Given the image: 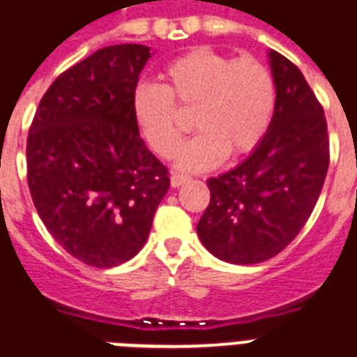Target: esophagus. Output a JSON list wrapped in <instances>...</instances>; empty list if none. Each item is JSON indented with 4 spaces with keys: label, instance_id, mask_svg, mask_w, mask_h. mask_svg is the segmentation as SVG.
Returning a JSON list of instances; mask_svg holds the SVG:
<instances>
[{
    "label": "esophagus",
    "instance_id": "34e87169",
    "mask_svg": "<svg viewBox=\"0 0 357 357\" xmlns=\"http://www.w3.org/2000/svg\"><path fill=\"white\" fill-rule=\"evenodd\" d=\"M191 176L190 175H184V173H173L172 175V185L173 188H181L182 184L185 182H190Z\"/></svg>",
    "mask_w": 357,
    "mask_h": 357
}]
</instances>
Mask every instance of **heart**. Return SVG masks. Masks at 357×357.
Segmentation results:
<instances>
[{"instance_id": "heart-1", "label": "heart", "mask_w": 357, "mask_h": 357, "mask_svg": "<svg viewBox=\"0 0 357 357\" xmlns=\"http://www.w3.org/2000/svg\"><path fill=\"white\" fill-rule=\"evenodd\" d=\"M164 84L142 83L133 93V117L160 157L176 153L182 141L178 108H195L200 132L182 148L178 166L202 172L227 153L240 157L266 137L276 108V83L264 63L199 47L162 70Z\"/></svg>"}]
</instances>
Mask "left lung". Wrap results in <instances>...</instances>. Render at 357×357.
Wrapping results in <instances>:
<instances>
[{
  "label": "left lung",
  "mask_w": 357,
  "mask_h": 357,
  "mask_svg": "<svg viewBox=\"0 0 357 357\" xmlns=\"http://www.w3.org/2000/svg\"><path fill=\"white\" fill-rule=\"evenodd\" d=\"M276 108L266 137L242 164L209 178L197 233L209 252L252 266L276 257L309 220L327 176L324 106L294 63L269 52Z\"/></svg>",
  "instance_id": "obj_1"
}]
</instances>
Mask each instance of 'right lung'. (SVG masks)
<instances>
[{
    "mask_svg": "<svg viewBox=\"0 0 357 357\" xmlns=\"http://www.w3.org/2000/svg\"><path fill=\"white\" fill-rule=\"evenodd\" d=\"M144 45L100 48L50 84L26 139V181L43 224L91 267L121 266L148 240L169 188L133 117Z\"/></svg>",
    "mask_w": 357,
    "mask_h": 357,
    "instance_id": "1",
    "label": "right lung"
}]
</instances>
